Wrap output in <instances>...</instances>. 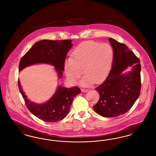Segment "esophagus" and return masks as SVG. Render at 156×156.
Returning <instances> with one entry per match:
<instances>
[{"mask_svg":"<svg viewBox=\"0 0 156 156\" xmlns=\"http://www.w3.org/2000/svg\"><path fill=\"white\" fill-rule=\"evenodd\" d=\"M82 92H87L88 90L87 89H84V88H82L81 89Z\"/></svg>","mask_w":156,"mask_h":156,"instance_id":"34e87169","label":"esophagus"}]
</instances>
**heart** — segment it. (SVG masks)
Wrapping results in <instances>:
<instances>
[{
	"label": "heart",
	"mask_w": 156,
	"mask_h": 156,
	"mask_svg": "<svg viewBox=\"0 0 156 156\" xmlns=\"http://www.w3.org/2000/svg\"><path fill=\"white\" fill-rule=\"evenodd\" d=\"M114 57L111 45L95 41H87L79 45L65 60L64 68L67 78L71 83H78L85 75L82 85L88 86L94 81L99 83L108 74Z\"/></svg>",
	"instance_id": "b5f03b06"
}]
</instances>
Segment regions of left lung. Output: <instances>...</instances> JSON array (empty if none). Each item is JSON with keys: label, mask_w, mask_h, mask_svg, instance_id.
I'll return each instance as SVG.
<instances>
[{"label": "left lung", "mask_w": 156, "mask_h": 156, "mask_svg": "<svg viewBox=\"0 0 156 156\" xmlns=\"http://www.w3.org/2000/svg\"><path fill=\"white\" fill-rule=\"evenodd\" d=\"M114 51L111 70L106 79L95 89L99 99L94 106L98 114L106 118L123 115L133 105L140 94V61L126 45L109 39ZM128 67L132 70L125 74Z\"/></svg>", "instance_id": "8db88e82"}]
</instances>
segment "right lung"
<instances>
[{
    "label": "right lung",
    "mask_w": 156,
    "mask_h": 156,
    "mask_svg": "<svg viewBox=\"0 0 156 156\" xmlns=\"http://www.w3.org/2000/svg\"><path fill=\"white\" fill-rule=\"evenodd\" d=\"M72 45L71 40L39 41L23 56L19 62V70L20 71L24 68L34 64H50L55 67L60 78L64 70V64L67 53ZM18 86L30 112L39 119L47 122H56L64 119L69 112L74 98L81 92L78 87L67 88L59 86L48 102L39 105L27 99L23 91L19 80Z\"/></svg>",
    "instance_id": "add662e5"
}]
</instances>
